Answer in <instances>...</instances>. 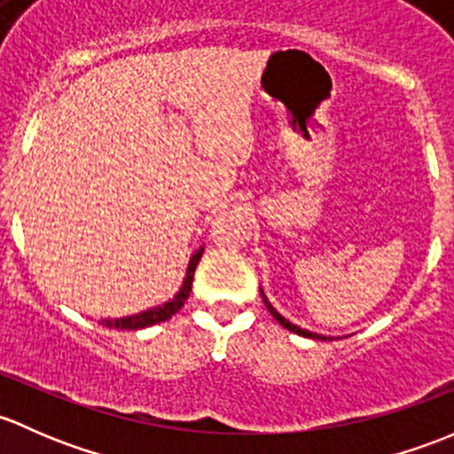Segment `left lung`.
<instances>
[{"mask_svg": "<svg viewBox=\"0 0 454 454\" xmlns=\"http://www.w3.org/2000/svg\"><path fill=\"white\" fill-rule=\"evenodd\" d=\"M260 295H262V301H264V306H266V310L270 312V315L275 317V321H278L279 325H282V328H286V330H291V332H295V334H299V336H308V339H332V336H324V334H317V332H310V330H303V328H299V325H295V324H291V321L288 319H284L282 315H279L278 310H275L273 308V303L269 301V299H266V295H264V291H262L260 288Z\"/></svg>", "mask_w": 454, "mask_h": 454, "instance_id": "left-lung-1", "label": "left lung"}]
</instances>
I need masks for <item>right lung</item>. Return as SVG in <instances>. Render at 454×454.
Listing matches in <instances>:
<instances>
[{
	"mask_svg": "<svg viewBox=\"0 0 454 454\" xmlns=\"http://www.w3.org/2000/svg\"><path fill=\"white\" fill-rule=\"evenodd\" d=\"M203 249L205 247H200L192 258H190L188 269H185L184 284H181L179 293H176L175 297L168 299V301L161 303V306L148 308V310L137 312V315L120 317V319H102V325H106V328H115V330H142V328H148V325H155V324H161V321L170 319L175 312H179L181 308H184L185 299L190 297V291H192L194 270H196V264H199L200 255H203Z\"/></svg>",
	"mask_w": 454,
	"mask_h": 454,
	"instance_id": "1",
	"label": "right lung"
}]
</instances>
